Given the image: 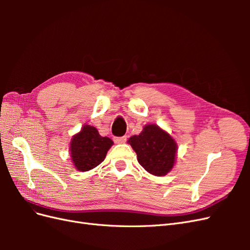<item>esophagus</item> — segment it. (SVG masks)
<instances>
[{
    "label": "esophagus",
    "instance_id": "34e87169",
    "mask_svg": "<svg viewBox=\"0 0 250 250\" xmlns=\"http://www.w3.org/2000/svg\"><path fill=\"white\" fill-rule=\"evenodd\" d=\"M115 143H117V144H123V143H125L126 141H127V137H120V138H115Z\"/></svg>",
    "mask_w": 250,
    "mask_h": 250
}]
</instances>
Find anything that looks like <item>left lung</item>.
<instances>
[{
	"mask_svg": "<svg viewBox=\"0 0 250 250\" xmlns=\"http://www.w3.org/2000/svg\"><path fill=\"white\" fill-rule=\"evenodd\" d=\"M135 151L138 162L147 172L164 176L174 167L177 144L171 135L155 124H148L139 135L128 140Z\"/></svg>",
	"mask_w": 250,
	"mask_h": 250,
	"instance_id": "1",
	"label": "left lung"
}]
</instances>
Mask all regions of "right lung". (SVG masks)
<instances>
[{
  "label": "right lung",
  "instance_id": "add662e5",
  "mask_svg": "<svg viewBox=\"0 0 250 250\" xmlns=\"http://www.w3.org/2000/svg\"><path fill=\"white\" fill-rule=\"evenodd\" d=\"M112 145L113 142L107 137H101L97 128L84 125L71 140L70 153L73 165L81 172L92 170L104 161Z\"/></svg>",
  "mask_w": 250,
  "mask_h": 250
}]
</instances>
